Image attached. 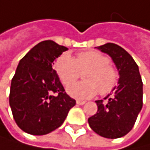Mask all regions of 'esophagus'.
<instances>
[{
  "label": "esophagus",
  "instance_id": "34e87169",
  "mask_svg": "<svg viewBox=\"0 0 150 150\" xmlns=\"http://www.w3.org/2000/svg\"><path fill=\"white\" fill-rule=\"evenodd\" d=\"M76 103H77L78 105H83L84 103H85V101H84V100H77Z\"/></svg>",
  "mask_w": 150,
  "mask_h": 150
}]
</instances>
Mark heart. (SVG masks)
Returning <instances> with one entry per match:
<instances>
[{
	"mask_svg": "<svg viewBox=\"0 0 150 150\" xmlns=\"http://www.w3.org/2000/svg\"><path fill=\"white\" fill-rule=\"evenodd\" d=\"M55 69L64 84H69L79 78L81 71H85V82L71 84L67 91L69 96L78 100H87L98 91L106 95L117 85L118 71L109 64V59L97 50L80 52L75 59L64 54L56 61Z\"/></svg>",
	"mask_w": 150,
	"mask_h": 150,
	"instance_id": "1",
	"label": "heart"
}]
</instances>
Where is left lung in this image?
Masks as SVG:
<instances>
[{
  "label": "left lung",
  "instance_id": "1",
  "mask_svg": "<svg viewBox=\"0 0 150 150\" xmlns=\"http://www.w3.org/2000/svg\"><path fill=\"white\" fill-rule=\"evenodd\" d=\"M108 54L119 74L117 86L103 100H96L98 112L88 118L89 126L98 135L110 139L120 138L131 131L143 106V83L137 64L123 48L114 43L96 47Z\"/></svg>",
  "mask_w": 150,
  "mask_h": 150
}]
</instances>
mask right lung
<instances>
[{
	"instance_id": "add662e5",
	"label": "right lung",
	"mask_w": 150,
	"mask_h": 150,
	"mask_svg": "<svg viewBox=\"0 0 150 150\" xmlns=\"http://www.w3.org/2000/svg\"><path fill=\"white\" fill-rule=\"evenodd\" d=\"M67 50L52 40H45L19 61L11 81L9 104L23 132L33 135L52 132L64 123L76 104L52 69L54 61Z\"/></svg>"
}]
</instances>
